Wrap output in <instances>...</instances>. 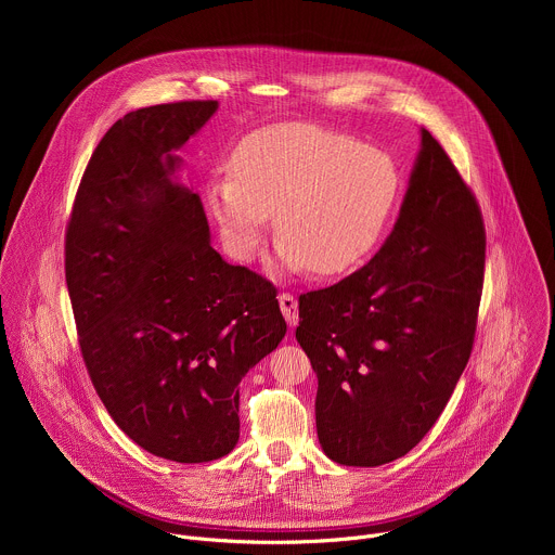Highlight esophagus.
<instances>
[{"mask_svg":"<svg viewBox=\"0 0 555 555\" xmlns=\"http://www.w3.org/2000/svg\"><path fill=\"white\" fill-rule=\"evenodd\" d=\"M279 305H281V311L285 315V321L289 327H296L298 325V300L294 294L289 292H283L279 294Z\"/></svg>","mask_w":555,"mask_h":555,"instance_id":"34e87169","label":"esophagus"}]
</instances>
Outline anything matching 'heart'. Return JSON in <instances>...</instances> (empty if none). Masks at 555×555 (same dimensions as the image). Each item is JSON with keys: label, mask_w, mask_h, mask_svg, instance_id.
<instances>
[{"label": "heart", "mask_w": 555, "mask_h": 555, "mask_svg": "<svg viewBox=\"0 0 555 555\" xmlns=\"http://www.w3.org/2000/svg\"><path fill=\"white\" fill-rule=\"evenodd\" d=\"M230 167L204 193L225 250L250 261L274 212L283 263L321 276L343 274L373 253L402 191L386 151L309 122L248 133Z\"/></svg>", "instance_id": "heart-1"}]
</instances>
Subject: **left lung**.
I'll list each match as a JSON object with an SVG mask.
<instances>
[{
  "instance_id": "8db88e82",
  "label": "left lung",
  "mask_w": 555,
  "mask_h": 555,
  "mask_svg": "<svg viewBox=\"0 0 555 555\" xmlns=\"http://www.w3.org/2000/svg\"><path fill=\"white\" fill-rule=\"evenodd\" d=\"M483 270L477 197L422 129L400 217L379 253L298 298L296 340L319 377L315 430L332 461H395L435 426L472 353Z\"/></svg>"
}]
</instances>
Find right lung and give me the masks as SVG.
<instances>
[{
  "label": "right lung",
  "mask_w": 555,
  "mask_h": 555,
  "mask_svg": "<svg viewBox=\"0 0 555 555\" xmlns=\"http://www.w3.org/2000/svg\"><path fill=\"white\" fill-rule=\"evenodd\" d=\"M217 101L142 107L94 149L65 230L78 345L118 428L178 463L240 439V382L283 340L276 287L210 246L202 199L173 155Z\"/></svg>",
  "instance_id": "add662e5"
}]
</instances>
